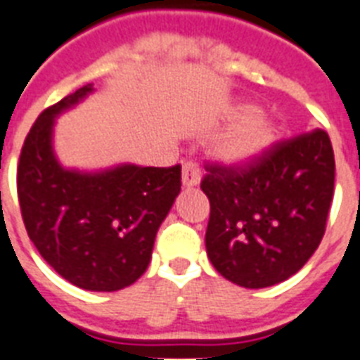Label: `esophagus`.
Instances as JSON below:
<instances>
[{
  "instance_id": "1",
  "label": "esophagus",
  "mask_w": 360,
  "mask_h": 360,
  "mask_svg": "<svg viewBox=\"0 0 360 360\" xmlns=\"http://www.w3.org/2000/svg\"><path fill=\"white\" fill-rule=\"evenodd\" d=\"M200 183V168H198L196 162H188L183 164V186L186 188H192Z\"/></svg>"
}]
</instances>
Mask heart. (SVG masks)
Segmentation results:
<instances>
[{
  "label": "heart",
  "mask_w": 360,
  "mask_h": 360,
  "mask_svg": "<svg viewBox=\"0 0 360 360\" xmlns=\"http://www.w3.org/2000/svg\"><path fill=\"white\" fill-rule=\"evenodd\" d=\"M233 117L240 120L237 127L220 141L219 157L233 166H246L263 157L278 140V127L271 117L256 112L252 104H239Z\"/></svg>",
  "instance_id": "1"
}]
</instances>
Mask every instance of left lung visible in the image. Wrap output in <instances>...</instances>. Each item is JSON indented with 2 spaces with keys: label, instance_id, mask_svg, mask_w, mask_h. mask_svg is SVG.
<instances>
[{
  "label": "left lung",
  "instance_id": "1",
  "mask_svg": "<svg viewBox=\"0 0 360 360\" xmlns=\"http://www.w3.org/2000/svg\"><path fill=\"white\" fill-rule=\"evenodd\" d=\"M205 248L213 267L243 288L284 282L310 259L335 194V153L316 129L278 141L246 166L207 164Z\"/></svg>",
  "mask_w": 360,
  "mask_h": 360
}]
</instances>
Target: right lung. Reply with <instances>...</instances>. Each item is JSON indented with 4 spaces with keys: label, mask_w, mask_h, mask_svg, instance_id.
I'll use <instances>...</instances> for the list:
<instances>
[{
    "label": "right lung",
    "mask_w": 360,
    "mask_h": 360,
    "mask_svg": "<svg viewBox=\"0 0 360 360\" xmlns=\"http://www.w3.org/2000/svg\"><path fill=\"white\" fill-rule=\"evenodd\" d=\"M91 91L80 87L37 117L20 153L16 188L27 236L48 265L82 290L117 291L146 273L181 192V166L65 169L52 149L56 115Z\"/></svg>",
    "instance_id": "1"
}]
</instances>
